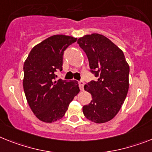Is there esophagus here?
Returning a JSON list of instances; mask_svg holds the SVG:
<instances>
[{
	"label": "esophagus",
	"instance_id": "obj_1",
	"mask_svg": "<svg viewBox=\"0 0 152 152\" xmlns=\"http://www.w3.org/2000/svg\"><path fill=\"white\" fill-rule=\"evenodd\" d=\"M79 86H80V90H83V86H84V82L83 81H80L79 82Z\"/></svg>",
	"mask_w": 152,
	"mask_h": 152
}]
</instances>
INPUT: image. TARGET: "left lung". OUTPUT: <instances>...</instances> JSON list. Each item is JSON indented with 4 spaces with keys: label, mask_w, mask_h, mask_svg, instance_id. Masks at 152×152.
I'll return each instance as SVG.
<instances>
[{
    "label": "left lung",
    "mask_w": 152,
    "mask_h": 152,
    "mask_svg": "<svg viewBox=\"0 0 152 152\" xmlns=\"http://www.w3.org/2000/svg\"><path fill=\"white\" fill-rule=\"evenodd\" d=\"M77 43L87 56L90 71L98 78L84 86L92 100L83 106V112L91 121L105 123L117 115L127 96L129 65L121 49L104 35H84Z\"/></svg>",
    "instance_id": "left-lung-1"
}]
</instances>
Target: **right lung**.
Wrapping results in <instances>:
<instances>
[{
  "mask_svg": "<svg viewBox=\"0 0 152 152\" xmlns=\"http://www.w3.org/2000/svg\"><path fill=\"white\" fill-rule=\"evenodd\" d=\"M76 39L68 35H52L36 45L24 63L25 96L34 114L42 121L52 123L61 119L80 92L77 81H55V72L62 70L64 51Z\"/></svg>",
  "mask_w": 152,
  "mask_h": 152,
  "instance_id": "right-lung-1",
  "label": "right lung"
}]
</instances>
